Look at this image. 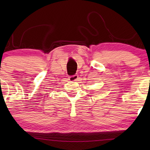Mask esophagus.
I'll use <instances>...</instances> for the list:
<instances>
[{
	"label": "esophagus",
	"instance_id": "esophagus-1",
	"mask_svg": "<svg viewBox=\"0 0 150 150\" xmlns=\"http://www.w3.org/2000/svg\"><path fill=\"white\" fill-rule=\"evenodd\" d=\"M78 79H79V75L78 74H75L74 76H71L70 77H69V80L70 81H76Z\"/></svg>",
	"mask_w": 150,
	"mask_h": 150
}]
</instances>
